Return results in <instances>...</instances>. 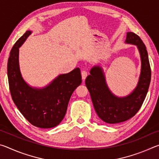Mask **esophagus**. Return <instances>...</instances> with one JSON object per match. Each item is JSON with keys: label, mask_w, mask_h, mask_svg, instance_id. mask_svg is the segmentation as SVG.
<instances>
[{"label": "esophagus", "mask_w": 159, "mask_h": 159, "mask_svg": "<svg viewBox=\"0 0 159 159\" xmlns=\"http://www.w3.org/2000/svg\"><path fill=\"white\" fill-rule=\"evenodd\" d=\"M81 76H82V79L85 80V78L87 77V76H88V72L83 70V71H81Z\"/></svg>", "instance_id": "obj_1"}]
</instances>
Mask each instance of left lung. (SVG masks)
<instances>
[{
	"mask_svg": "<svg viewBox=\"0 0 159 159\" xmlns=\"http://www.w3.org/2000/svg\"><path fill=\"white\" fill-rule=\"evenodd\" d=\"M125 43L136 45L141 59V72L136 88L125 97H118L107 85L104 71L99 65L94 66L85 79V85L98 116L107 123L125 121L137 114L142 107L151 81V68L146 46L140 38L128 32Z\"/></svg>",
	"mask_w": 159,
	"mask_h": 159,
	"instance_id": "1",
	"label": "left lung"
}]
</instances>
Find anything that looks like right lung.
<instances>
[{
	"label": "right lung",
	"mask_w": 159,
	"mask_h": 159,
	"mask_svg": "<svg viewBox=\"0 0 159 159\" xmlns=\"http://www.w3.org/2000/svg\"><path fill=\"white\" fill-rule=\"evenodd\" d=\"M31 31H27L13 45L7 62L10 93L15 105L32 125L41 128L57 126L66 114L70 98L82 82L79 68L59 75L42 88L32 87L21 76L19 52Z\"/></svg>",
	"instance_id": "add662e5"
}]
</instances>
